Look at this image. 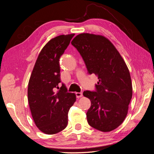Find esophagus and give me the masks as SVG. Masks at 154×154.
Returning a JSON list of instances; mask_svg holds the SVG:
<instances>
[{
    "mask_svg": "<svg viewBox=\"0 0 154 154\" xmlns=\"http://www.w3.org/2000/svg\"><path fill=\"white\" fill-rule=\"evenodd\" d=\"M76 96L78 98H79V97H82L83 94H82V92H76Z\"/></svg>",
    "mask_w": 154,
    "mask_h": 154,
    "instance_id": "obj_1",
    "label": "esophagus"
}]
</instances>
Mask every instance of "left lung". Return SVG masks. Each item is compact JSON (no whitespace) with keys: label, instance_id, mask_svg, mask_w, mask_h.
<instances>
[{"label":"left lung","instance_id":"8db88e82","mask_svg":"<svg viewBox=\"0 0 154 154\" xmlns=\"http://www.w3.org/2000/svg\"><path fill=\"white\" fill-rule=\"evenodd\" d=\"M71 44L81 54L88 73L99 79L96 91L83 93L91 101L87 122L100 131H112L123 122L132 99L128 69L118 51L103 36L82 33Z\"/></svg>","mask_w":154,"mask_h":154}]
</instances>
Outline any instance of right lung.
I'll list each match as a JSON object with an SVG mask.
<instances>
[{"instance_id":"add662e5","label":"right lung","mask_w":154,"mask_h":154,"mask_svg":"<svg viewBox=\"0 0 154 154\" xmlns=\"http://www.w3.org/2000/svg\"><path fill=\"white\" fill-rule=\"evenodd\" d=\"M74 36L60 35L45 45L29 81L27 96L32 117L36 127L46 134L66 128L69 110L76 101L75 94L67 92L63 83L58 86L61 82L59 60Z\"/></svg>"}]
</instances>
